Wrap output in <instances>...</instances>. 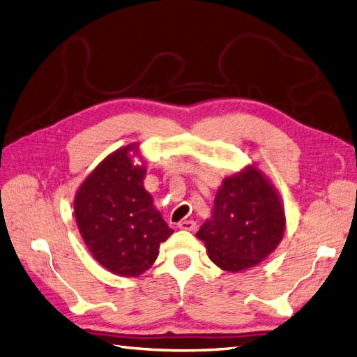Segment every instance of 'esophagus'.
<instances>
[{
    "instance_id": "1",
    "label": "esophagus",
    "mask_w": 357,
    "mask_h": 357,
    "mask_svg": "<svg viewBox=\"0 0 357 357\" xmlns=\"http://www.w3.org/2000/svg\"><path fill=\"white\" fill-rule=\"evenodd\" d=\"M180 229H186V231H194L195 229V222L194 220H181L178 224Z\"/></svg>"
}]
</instances>
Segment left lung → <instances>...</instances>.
<instances>
[{
	"mask_svg": "<svg viewBox=\"0 0 357 357\" xmlns=\"http://www.w3.org/2000/svg\"><path fill=\"white\" fill-rule=\"evenodd\" d=\"M287 218L281 195L255 163L227 176L211 216L198 229L208 258L225 272H243L281 243Z\"/></svg>",
	"mask_w": 357,
	"mask_h": 357,
	"instance_id": "left-lung-1",
	"label": "left lung"
}]
</instances>
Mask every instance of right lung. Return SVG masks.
<instances>
[{
    "instance_id": "1",
    "label": "right lung",
    "mask_w": 357,
    "mask_h": 357,
    "mask_svg": "<svg viewBox=\"0 0 357 357\" xmlns=\"http://www.w3.org/2000/svg\"><path fill=\"white\" fill-rule=\"evenodd\" d=\"M147 165L139 142L112 151L75 194L76 225L102 267L137 278L153 266L160 243L174 233L144 188Z\"/></svg>"
}]
</instances>
